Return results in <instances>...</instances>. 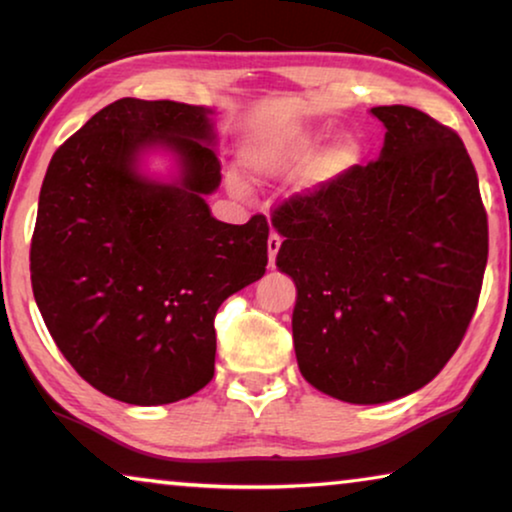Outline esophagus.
<instances>
[{
	"instance_id": "esophagus-1",
	"label": "esophagus",
	"mask_w": 512,
	"mask_h": 512,
	"mask_svg": "<svg viewBox=\"0 0 512 512\" xmlns=\"http://www.w3.org/2000/svg\"><path fill=\"white\" fill-rule=\"evenodd\" d=\"M282 247V237L277 233H270L268 237V256H270V265H275V258H277V251Z\"/></svg>"
}]
</instances>
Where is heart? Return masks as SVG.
I'll use <instances>...</instances> for the list:
<instances>
[{"label":"heart","mask_w":512,"mask_h":512,"mask_svg":"<svg viewBox=\"0 0 512 512\" xmlns=\"http://www.w3.org/2000/svg\"><path fill=\"white\" fill-rule=\"evenodd\" d=\"M321 137H324V132H319V130L317 132H307V135H303L296 144H293V156L300 158V156H305V153H310L314 146L319 144ZM349 153H352V151H349V146H340V149L328 153V156L324 158V163H321V167H319L321 174H326V177H328V174L340 170L342 163H345V160L349 158Z\"/></svg>","instance_id":"obj_1"}]
</instances>
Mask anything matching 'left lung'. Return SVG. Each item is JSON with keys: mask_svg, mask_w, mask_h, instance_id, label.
<instances>
[{"mask_svg": "<svg viewBox=\"0 0 512 512\" xmlns=\"http://www.w3.org/2000/svg\"><path fill=\"white\" fill-rule=\"evenodd\" d=\"M377 160L272 214L277 268L296 282L293 347L314 389L345 403L408 396L471 324L487 265V212L457 132L424 111L373 107Z\"/></svg>", "mask_w": 512, "mask_h": 512, "instance_id": "8db88e82", "label": "left lung"}]
</instances>
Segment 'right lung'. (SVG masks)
<instances>
[{
	"instance_id": "add662e5",
	"label": "right lung",
	"mask_w": 512,
	"mask_h": 512,
	"mask_svg": "<svg viewBox=\"0 0 512 512\" xmlns=\"http://www.w3.org/2000/svg\"><path fill=\"white\" fill-rule=\"evenodd\" d=\"M212 109L123 97L53 153L30 247L32 291L48 333L97 391L130 405L193 396L214 377V317L263 277L270 226L216 221L221 184ZM163 145L180 179L138 172Z\"/></svg>"
}]
</instances>
